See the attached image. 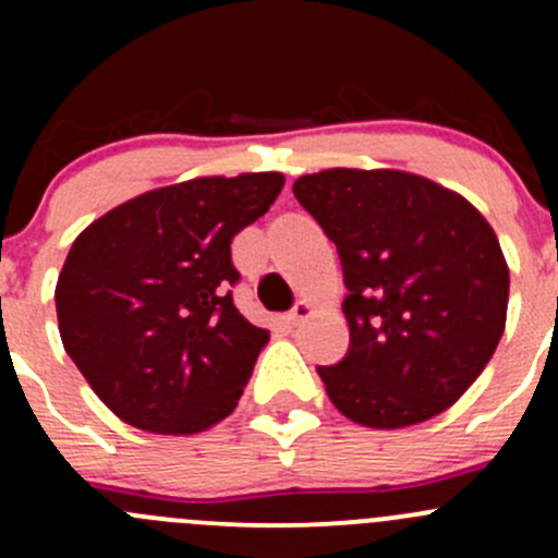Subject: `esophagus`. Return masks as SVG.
<instances>
[{
  "label": "esophagus",
  "mask_w": 558,
  "mask_h": 558,
  "mask_svg": "<svg viewBox=\"0 0 558 558\" xmlns=\"http://www.w3.org/2000/svg\"><path fill=\"white\" fill-rule=\"evenodd\" d=\"M311 315H313V305L307 300H302V302H296L289 313H286V320L296 326V324H302V320L311 318Z\"/></svg>",
  "instance_id": "34e87169"
}]
</instances>
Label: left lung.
Returning <instances> with one entry per match:
<instances>
[{"label": "left lung", "mask_w": 558, "mask_h": 558, "mask_svg": "<svg viewBox=\"0 0 558 558\" xmlns=\"http://www.w3.org/2000/svg\"><path fill=\"white\" fill-rule=\"evenodd\" d=\"M300 205L337 245L351 329L345 359L318 367L353 424L404 429L448 410L486 369L508 320L510 269L461 194L402 170L302 174Z\"/></svg>", "instance_id": "8db88e82"}]
</instances>
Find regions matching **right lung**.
I'll use <instances>...</instances> for the list:
<instances>
[{"label": "right lung", "instance_id": "obj_1", "mask_svg": "<svg viewBox=\"0 0 558 558\" xmlns=\"http://www.w3.org/2000/svg\"><path fill=\"white\" fill-rule=\"evenodd\" d=\"M280 172L145 191L83 229L56 283L64 351L99 399L154 435H196L238 408L269 331L234 307V234Z\"/></svg>", "mask_w": 558, "mask_h": 558}]
</instances>
